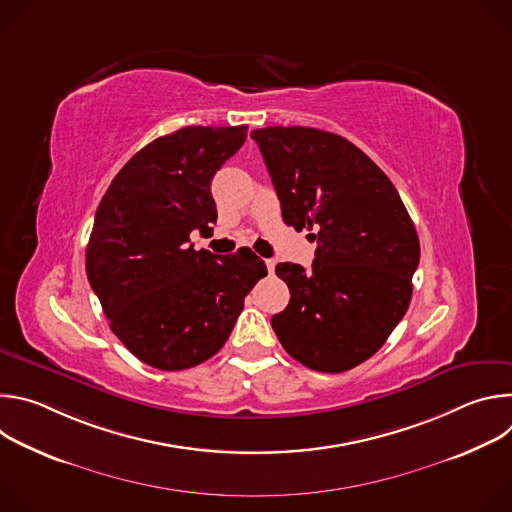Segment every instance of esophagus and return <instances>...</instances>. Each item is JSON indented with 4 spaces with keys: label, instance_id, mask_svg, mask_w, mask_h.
Listing matches in <instances>:
<instances>
[{
    "label": "esophagus",
    "instance_id": "34e87169",
    "mask_svg": "<svg viewBox=\"0 0 512 512\" xmlns=\"http://www.w3.org/2000/svg\"><path fill=\"white\" fill-rule=\"evenodd\" d=\"M265 265H267V271L273 273V269H275V259H265Z\"/></svg>",
    "mask_w": 512,
    "mask_h": 512
}]
</instances>
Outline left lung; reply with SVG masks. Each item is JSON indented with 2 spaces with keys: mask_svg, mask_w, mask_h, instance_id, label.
Returning <instances> with one entry per match:
<instances>
[{
  "mask_svg": "<svg viewBox=\"0 0 512 512\" xmlns=\"http://www.w3.org/2000/svg\"><path fill=\"white\" fill-rule=\"evenodd\" d=\"M281 216L314 231L312 269L275 267L289 304L271 318L287 350L308 369L344 373L371 358L405 316L419 239L387 174L348 139L314 127L251 131Z\"/></svg>",
  "mask_w": 512,
  "mask_h": 512,
  "instance_id": "1",
  "label": "left lung"
}]
</instances>
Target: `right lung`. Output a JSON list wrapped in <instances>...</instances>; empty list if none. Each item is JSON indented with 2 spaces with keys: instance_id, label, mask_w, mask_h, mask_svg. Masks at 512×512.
I'll list each match as a JSON object with an SVG mask.
<instances>
[{
  "instance_id": "right-lung-1",
  "label": "right lung",
  "mask_w": 512,
  "mask_h": 512,
  "mask_svg": "<svg viewBox=\"0 0 512 512\" xmlns=\"http://www.w3.org/2000/svg\"><path fill=\"white\" fill-rule=\"evenodd\" d=\"M247 125L182 127L139 150L107 188L87 245V277L113 334L141 362L184 371L223 348L245 296L267 275L251 249L190 245L216 223L210 182Z\"/></svg>"
}]
</instances>
